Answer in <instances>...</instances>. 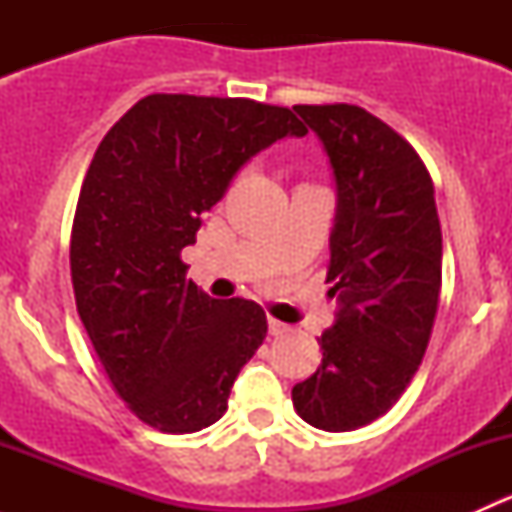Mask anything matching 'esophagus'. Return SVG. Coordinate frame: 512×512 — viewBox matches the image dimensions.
Listing matches in <instances>:
<instances>
[{"label":"esophagus","instance_id":"34e87169","mask_svg":"<svg viewBox=\"0 0 512 512\" xmlns=\"http://www.w3.org/2000/svg\"><path fill=\"white\" fill-rule=\"evenodd\" d=\"M289 332H292V329H289L287 324H282L280 319L270 317V334H272V337H285V334H289Z\"/></svg>","mask_w":512,"mask_h":512}]
</instances>
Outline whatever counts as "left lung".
Here are the masks:
<instances>
[{
	"label": "left lung",
	"instance_id": "1",
	"mask_svg": "<svg viewBox=\"0 0 512 512\" xmlns=\"http://www.w3.org/2000/svg\"><path fill=\"white\" fill-rule=\"evenodd\" d=\"M294 111L322 138L337 178L327 282L342 309L292 404L309 426L356 431L399 401L426 354L441 297V223L428 168L381 118L352 103Z\"/></svg>",
	"mask_w": 512,
	"mask_h": 512
}]
</instances>
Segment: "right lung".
Masks as SVG:
<instances>
[{
	"label": "right lung",
	"mask_w": 512,
	"mask_h": 512,
	"mask_svg": "<svg viewBox=\"0 0 512 512\" xmlns=\"http://www.w3.org/2000/svg\"><path fill=\"white\" fill-rule=\"evenodd\" d=\"M304 133L285 106L151 94L98 143L71 227V285L113 391L156 431L218 421L267 337L260 304L200 292L180 252L247 160Z\"/></svg>",
	"instance_id": "add662e5"
}]
</instances>
